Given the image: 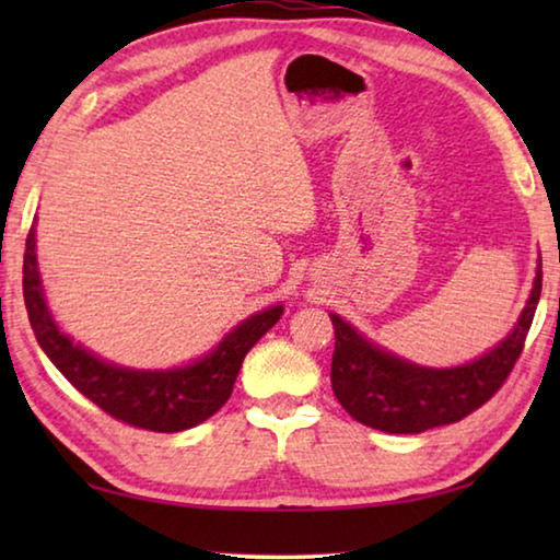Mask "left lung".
<instances>
[{"mask_svg": "<svg viewBox=\"0 0 560 560\" xmlns=\"http://www.w3.org/2000/svg\"><path fill=\"white\" fill-rule=\"evenodd\" d=\"M541 299V261L534 287L506 338L485 355L454 368L417 365L373 343L355 326L330 314L336 330L330 385L353 420L390 434H420L459 422L477 410L506 381L521 355Z\"/></svg>", "mask_w": 560, "mask_h": 560, "instance_id": "1", "label": "left lung"}]
</instances>
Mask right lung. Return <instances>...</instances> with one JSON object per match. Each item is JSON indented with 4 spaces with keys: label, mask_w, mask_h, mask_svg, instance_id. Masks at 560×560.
Masks as SVG:
<instances>
[{
    "label": "right lung",
    "mask_w": 560,
    "mask_h": 560,
    "mask_svg": "<svg viewBox=\"0 0 560 560\" xmlns=\"http://www.w3.org/2000/svg\"><path fill=\"white\" fill-rule=\"evenodd\" d=\"M24 303L34 336L56 371L103 412L150 432H183L220 410L230 400L244 355L283 314L281 303L252 314L236 324L210 353L179 368L138 371L110 363L81 343H73V338L66 336L54 320L36 261L34 226L26 236L24 252Z\"/></svg>",
    "instance_id": "right-lung-1"
}]
</instances>
